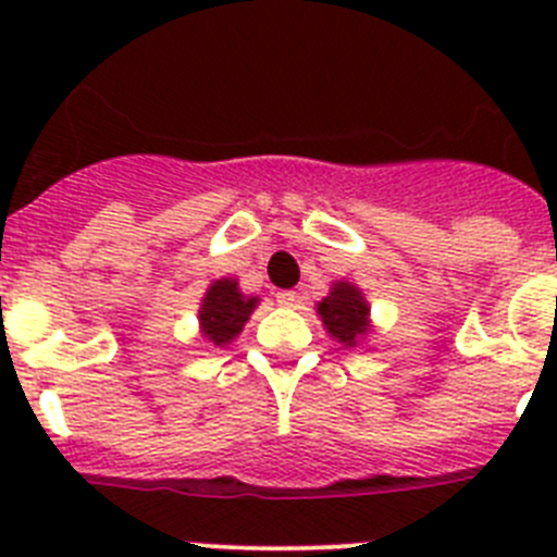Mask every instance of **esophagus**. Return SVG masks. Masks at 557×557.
<instances>
[{
    "label": "esophagus",
    "instance_id": "34e87169",
    "mask_svg": "<svg viewBox=\"0 0 557 557\" xmlns=\"http://www.w3.org/2000/svg\"><path fill=\"white\" fill-rule=\"evenodd\" d=\"M275 301L282 304V307H298L301 295L293 293V289H278V293H275Z\"/></svg>",
    "mask_w": 557,
    "mask_h": 557
}]
</instances>
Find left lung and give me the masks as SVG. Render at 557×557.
Instances as JSON below:
<instances>
[{
	"mask_svg": "<svg viewBox=\"0 0 557 557\" xmlns=\"http://www.w3.org/2000/svg\"><path fill=\"white\" fill-rule=\"evenodd\" d=\"M318 314H321L326 332L343 346L354 348L371 332V321H368L371 309H368L366 295L351 282H334L332 293L318 304Z\"/></svg>",
	"mask_w": 557,
	"mask_h": 557,
	"instance_id": "left-lung-1",
	"label": "left lung"
}]
</instances>
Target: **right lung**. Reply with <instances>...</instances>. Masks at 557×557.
Masks as SVG:
<instances>
[{
	"label": "right lung",
	"instance_id": "1",
	"mask_svg": "<svg viewBox=\"0 0 557 557\" xmlns=\"http://www.w3.org/2000/svg\"><path fill=\"white\" fill-rule=\"evenodd\" d=\"M256 304H259L256 295L239 293L236 278H218L206 289L203 304L198 309L200 332L214 346H228L231 339L243 332Z\"/></svg>",
	"mask_w": 557,
	"mask_h": 557
}]
</instances>
